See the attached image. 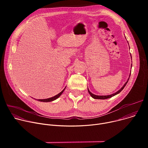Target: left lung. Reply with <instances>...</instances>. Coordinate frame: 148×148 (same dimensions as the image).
<instances>
[{"label": "left lung", "mask_w": 148, "mask_h": 148, "mask_svg": "<svg viewBox=\"0 0 148 148\" xmlns=\"http://www.w3.org/2000/svg\"><path fill=\"white\" fill-rule=\"evenodd\" d=\"M129 45V44H128ZM131 59H132V57H131ZM131 68H132V65H131ZM130 75H131V73H130V77H129V78H128V80H127V81H126L125 84H124V85L123 86V87H122V88L119 90H118V91H116V92H115V93H114V94H111V95H95V94H92V92H91L90 91V90H89V89H88V92H89V94H90V95L93 98H94V99H108V98H111V97H114V96H115V95H117V94H118L123 88H124V87H125V86L126 85V84H127V82H128V80H129V79H130Z\"/></svg>", "instance_id": "left-lung-1"}]
</instances>
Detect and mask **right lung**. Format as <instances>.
Wrapping results in <instances>:
<instances>
[{
    "label": "right lung",
    "mask_w": 148,
    "mask_h": 148,
    "mask_svg": "<svg viewBox=\"0 0 148 148\" xmlns=\"http://www.w3.org/2000/svg\"><path fill=\"white\" fill-rule=\"evenodd\" d=\"M66 87H65V88L62 91H61L59 94H58L57 95H55V96H54V97H51V98H47V99H37V100H38V101H41V102H51V101H54V100H56V99H57L58 98H59L60 97V96L62 94V92H64V90L66 89Z\"/></svg>",
    "instance_id": "add662e5"
}]
</instances>
